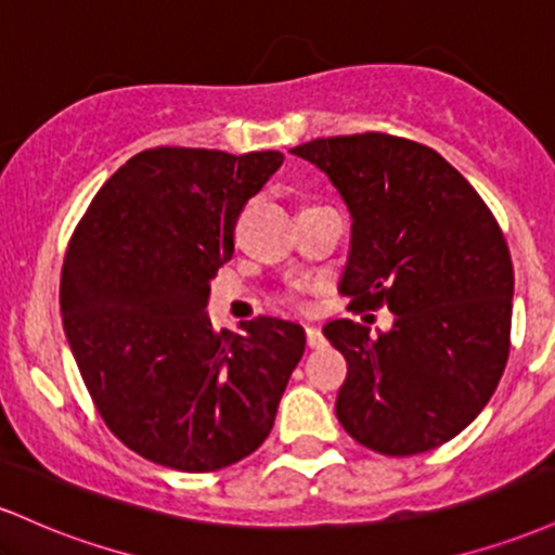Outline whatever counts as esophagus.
I'll return each instance as SVG.
<instances>
[{"label": "esophagus", "mask_w": 555, "mask_h": 555, "mask_svg": "<svg viewBox=\"0 0 555 555\" xmlns=\"http://www.w3.org/2000/svg\"><path fill=\"white\" fill-rule=\"evenodd\" d=\"M305 336H308V347L310 349H318V347H323V344H326V339H323L321 328H318V326H305Z\"/></svg>", "instance_id": "esophagus-1"}]
</instances>
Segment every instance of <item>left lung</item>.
<instances>
[{
  "label": "left lung",
  "instance_id": "obj_1",
  "mask_svg": "<svg viewBox=\"0 0 555 555\" xmlns=\"http://www.w3.org/2000/svg\"><path fill=\"white\" fill-rule=\"evenodd\" d=\"M352 216L339 289L393 313L375 331L336 318L326 339L347 360L336 417L386 456L436 449L493 397L508 360L514 266L499 221L441 154L412 140L318 138L297 145Z\"/></svg>",
  "mask_w": 555,
  "mask_h": 555
}]
</instances>
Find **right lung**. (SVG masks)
Returning a JSON list of instances; mask_svg holds the SVG:
<instances>
[{"instance_id": "add662e5", "label": "right lung", "mask_w": 555, "mask_h": 555, "mask_svg": "<svg viewBox=\"0 0 555 555\" xmlns=\"http://www.w3.org/2000/svg\"><path fill=\"white\" fill-rule=\"evenodd\" d=\"M279 151L154 149L106 180L69 240L60 305L95 410L127 449L214 473L266 441L305 328L284 318L216 331L208 297L247 201Z\"/></svg>"}]
</instances>
